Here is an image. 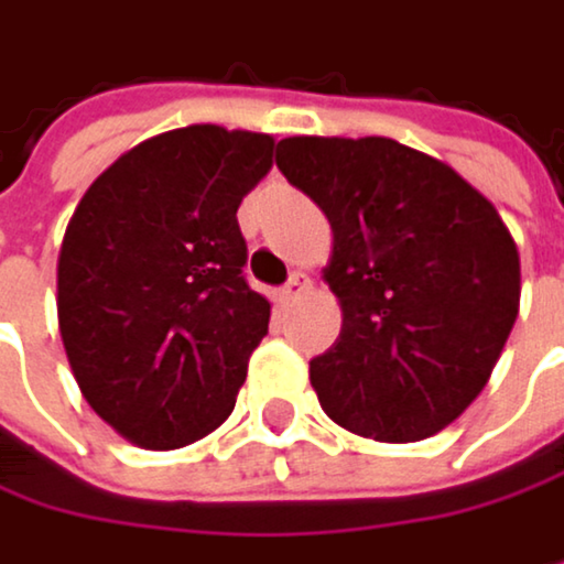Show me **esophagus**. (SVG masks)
<instances>
[{
	"label": "esophagus",
	"mask_w": 564,
	"mask_h": 564,
	"mask_svg": "<svg viewBox=\"0 0 564 564\" xmlns=\"http://www.w3.org/2000/svg\"><path fill=\"white\" fill-rule=\"evenodd\" d=\"M308 285H312V279H308L305 272H295V275H292V279H289V282L282 285L279 299H282V302L289 305V302H295V299H299V295H302V292H305Z\"/></svg>",
	"instance_id": "esophagus-1"
}]
</instances>
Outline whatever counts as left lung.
<instances>
[{"label":"left lung","instance_id":"1","mask_svg":"<svg viewBox=\"0 0 564 564\" xmlns=\"http://www.w3.org/2000/svg\"><path fill=\"white\" fill-rule=\"evenodd\" d=\"M275 163L318 203L338 341L312 358L325 414L358 436L414 443L486 388L519 315V249L453 166L391 138H285Z\"/></svg>","mask_w":564,"mask_h":564}]
</instances>
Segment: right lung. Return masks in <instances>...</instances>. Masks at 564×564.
<instances>
[{
    "instance_id": "1",
    "label": "right lung",
    "mask_w": 564,
    "mask_h": 564,
    "mask_svg": "<svg viewBox=\"0 0 564 564\" xmlns=\"http://www.w3.org/2000/svg\"><path fill=\"white\" fill-rule=\"evenodd\" d=\"M272 147L216 124L156 134L88 186L65 229L58 332L72 375L143 449L186 446L226 421L269 332L236 209Z\"/></svg>"
}]
</instances>
